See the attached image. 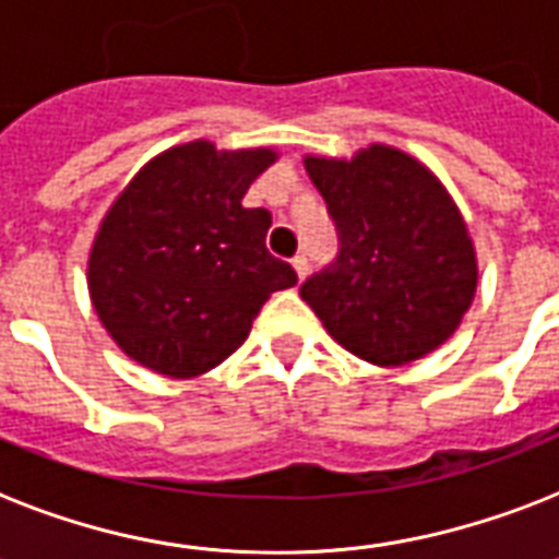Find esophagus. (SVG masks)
<instances>
[{
	"instance_id": "obj_1",
	"label": "esophagus",
	"mask_w": 559,
	"mask_h": 559,
	"mask_svg": "<svg viewBox=\"0 0 559 559\" xmlns=\"http://www.w3.org/2000/svg\"><path fill=\"white\" fill-rule=\"evenodd\" d=\"M293 270H296L298 281H305L307 270H310V263H307V258H305V254H296V258H293Z\"/></svg>"
}]
</instances>
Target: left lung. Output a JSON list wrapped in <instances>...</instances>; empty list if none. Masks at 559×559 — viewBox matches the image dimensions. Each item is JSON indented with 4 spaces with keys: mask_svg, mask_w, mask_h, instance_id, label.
<instances>
[{
    "mask_svg": "<svg viewBox=\"0 0 559 559\" xmlns=\"http://www.w3.org/2000/svg\"><path fill=\"white\" fill-rule=\"evenodd\" d=\"M340 252L301 284L333 340L373 366H406L450 340L476 293V254L455 202L394 147L305 162Z\"/></svg>",
    "mask_w": 559,
    "mask_h": 559,
    "instance_id": "8db88e82",
    "label": "left lung"
}]
</instances>
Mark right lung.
Segmentation results:
<instances>
[{
    "label": "right lung",
    "mask_w": 559,
    "mask_h": 559,
    "mask_svg": "<svg viewBox=\"0 0 559 559\" xmlns=\"http://www.w3.org/2000/svg\"><path fill=\"white\" fill-rule=\"evenodd\" d=\"M272 162V151L191 142L118 197L92 246L90 293L127 357L197 377L243 345L275 289L296 284V270L266 249L270 211L240 202Z\"/></svg>",
    "instance_id": "1"
}]
</instances>
